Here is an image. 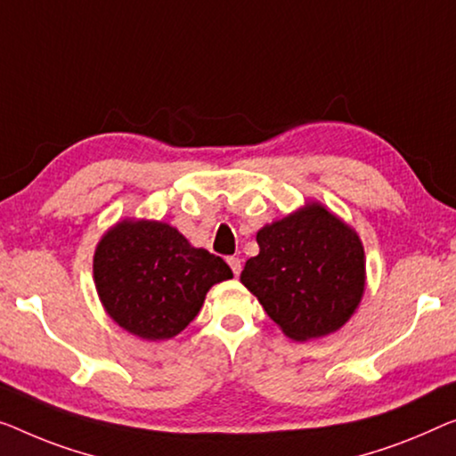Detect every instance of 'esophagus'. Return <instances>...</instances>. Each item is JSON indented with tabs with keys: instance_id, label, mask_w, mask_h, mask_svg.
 <instances>
[{
	"instance_id": "1",
	"label": "esophagus",
	"mask_w": 456,
	"mask_h": 456,
	"mask_svg": "<svg viewBox=\"0 0 456 456\" xmlns=\"http://www.w3.org/2000/svg\"><path fill=\"white\" fill-rule=\"evenodd\" d=\"M227 262H229V266H231V270H233V274L235 276H240V272H241V260L240 257H227Z\"/></svg>"
}]
</instances>
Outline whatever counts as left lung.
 Returning a JSON list of instances; mask_svg holds the SVG:
<instances>
[{
  "label": "left lung",
  "instance_id": "8db88e82",
  "mask_svg": "<svg viewBox=\"0 0 456 456\" xmlns=\"http://www.w3.org/2000/svg\"><path fill=\"white\" fill-rule=\"evenodd\" d=\"M260 254L241 282L297 342L328 336L354 314L364 293V248L356 231L319 202L262 227Z\"/></svg>",
  "mask_w": 456,
  "mask_h": 456
}]
</instances>
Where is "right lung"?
<instances>
[{
    "label": "right lung",
    "mask_w": 456,
    "mask_h": 456,
    "mask_svg": "<svg viewBox=\"0 0 456 456\" xmlns=\"http://www.w3.org/2000/svg\"><path fill=\"white\" fill-rule=\"evenodd\" d=\"M233 278L223 257L192 248L161 221L125 219L106 231L94 254V281L106 314L142 339L178 336L208 289Z\"/></svg>",
    "instance_id": "obj_1"
}]
</instances>
